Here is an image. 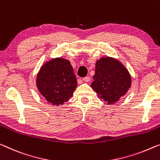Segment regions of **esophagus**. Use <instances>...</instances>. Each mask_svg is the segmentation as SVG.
<instances>
[{"instance_id": "esophagus-1", "label": "esophagus", "mask_w": 160, "mask_h": 160, "mask_svg": "<svg viewBox=\"0 0 160 160\" xmlns=\"http://www.w3.org/2000/svg\"><path fill=\"white\" fill-rule=\"evenodd\" d=\"M90 77H83V82H90Z\"/></svg>"}]
</instances>
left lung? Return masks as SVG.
<instances>
[{
	"label": "left lung",
	"mask_w": 160,
	"mask_h": 160,
	"mask_svg": "<svg viewBox=\"0 0 160 160\" xmlns=\"http://www.w3.org/2000/svg\"><path fill=\"white\" fill-rule=\"evenodd\" d=\"M93 78L91 87L107 104L117 102L131 86V77L127 68L110 57H102L97 61Z\"/></svg>",
	"instance_id": "8db88e82"
}]
</instances>
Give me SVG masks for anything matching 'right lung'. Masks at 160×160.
Listing matches in <instances>:
<instances>
[{
  "mask_svg": "<svg viewBox=\"0 0 160 160\" xmlns=\"http://www.w3.org/2000/svg\"><path fill=\"white\" fill-rule=\"evenodd\" d=\"M36 86L41 94L51 104L58 106L67 102L77 86L70 61L57 58L46 63L38 73Z\"/></svg>",
  "mask_w": 160,
  "mask_h": 160,
  "instance_id": "right-lung-1",
  "label": "right lung"
}]
</instances>
